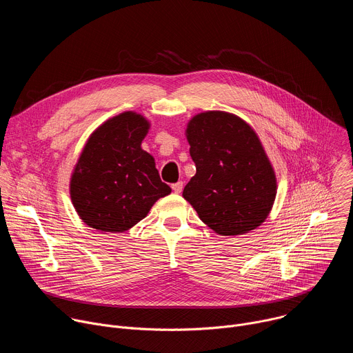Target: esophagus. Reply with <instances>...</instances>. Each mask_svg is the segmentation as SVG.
<instances>
[{
  "instance_id": "34e87169",
  "label": "esophagus",
  "mask_w": 353,
  "mask_h": 353,
  "mask_svg": "<svg viewBox=\"0 0 353 353\" xmlns=\"http://www.w3.org/2000/svg\"><path fill=\"white\" fill-rule=\"evenodd\" d=\"M172 190H173L176 194H180L181 190H183V183H181V181H177V183L172 184Z\"/></svg>"
}]
</instances>
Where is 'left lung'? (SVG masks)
Here are the masks:
<instances>
[{"label": "left lung", "mask_w": 353, "mask_h": 353, "mask_svg": "<svg viewBox=\"0 0 353 353\" xmlns=\"http://www.w3.org/2000/svg\"><path fill=\"white\" fill-rule=\"evenodd\" d=\"M196 173L183 196L221 236L259 228L276 196V177L263 143L244 120L226 112L194 116L185 130Z\"/></svg>", "instance_id": "obj_1"}]
</instances>
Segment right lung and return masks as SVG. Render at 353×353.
<instances>
[{"label": "right lung", "mask_w": 353, "mask_h": 353, "mask_svg": "<svg viewBox=\"0 0 353 353\" xmlns=\"http://www.w3.org/2000/svg\"><path fill=\"white\" fill-rule=\"evenodd\" d=\"M149 127L143 116L124 112L88 138L71 176L70 194L89 228L123 233L172 192L161 180L154 157L141 148Z\"/></svg>", "instance_id": "1"}]
</instances>
